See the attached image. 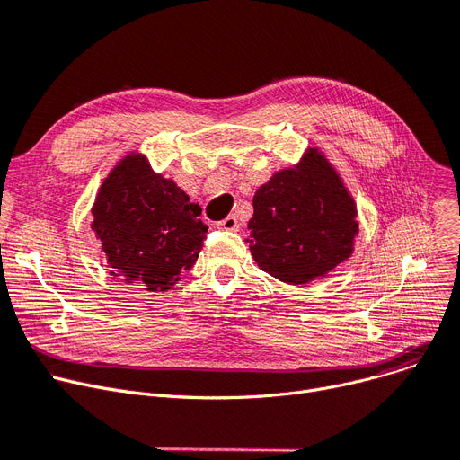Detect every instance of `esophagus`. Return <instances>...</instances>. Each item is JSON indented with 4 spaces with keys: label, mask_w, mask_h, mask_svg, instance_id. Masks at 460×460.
<instances>
[{
    "label": "esophagus",
    "mask_w": 460,
    "mask_h": 460,
    "mask_svg": "<svg viewBox=\"0 0 460 460\" xmlns=\"http://www.w3.org/2000/svg\"><path fill=\"white\" fill-rule=\"evenodd\" d=\"M217 227L224 229V231H238V229H241V224H238V217L231 214V216L224 217L222 222L217 224Z\"/></svg>",
    "instance_id": "34e87169"
}]
</instances>
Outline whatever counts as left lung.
<instances>
[{"instance_id": "obj_1", "label": "left lung", "mask_w": 460, "mask_h": 460, "mask_svg": "<svg viewBox=\"0 0 460 460\" xmlns=\"http://www.w3.org/2000/svg\"><path fill=\"white\" fill-rule=\"evenodd\" d=\"M355 203L323 155L310 150L301 167L282 171L253 195L252 255L288 284H308L351 255Z\"/></svg>"}]
</instances>
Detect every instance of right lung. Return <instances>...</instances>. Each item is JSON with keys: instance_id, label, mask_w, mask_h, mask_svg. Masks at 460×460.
Returning a JSON list of instances; mask_svg holds the SVG:
<instances>
[{"instance_id": "obj_1", "label": "right lung", "mask_w": 460, "mask_h": 460, "mask_svg": "<svg viewBox=\"0 0 460 460\" xmlns=\"http://www.w3.org/2000/svg\"><path fill=\"white\" fill-rule=\"evenodd\" d=\"M174 182L154 174L143 155L114 167L93 203L92 229L111 274L148 291H167L190 270L208 227Z\"/></svg>"}]
</instances>
